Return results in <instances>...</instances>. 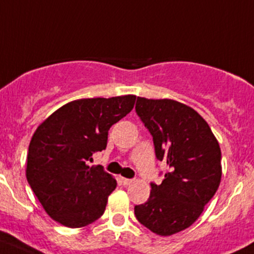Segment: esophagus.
<instances>
[{
  "label": "esophagus",
  "mask_w": 254,
  "mask_h": 254,
  "mask_svg": "<svg viewBox=\"0 0 254 254\" xmlns=\"http://www.w3.org/2000/svg\"><path fill=\"white\" fill-rule=\"evenodd\" d=\"M122 182H123V185L127 186V185H131L132 182H134V180H132V179H125V177H122Z\"/></svg>",
  "instance_id": "1"
}]
</instances>
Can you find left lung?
<instances>
[{
  "label": "left lung",
  "mask_w": 254,
  "mask_h": 254,
  "mask_svg": "<svg viewBox=\"0 0 254 254\" xmlns=\"http://www.w3.org/2000/svg\"><path fill=\"white\" fill-rule=\"evenodd\" d=\"M135 110L152 135L156 157L167 166L161 184H151L146 202L135 206V216L156 235H175L200 217L217 191L220 145L206 120L176 100L137 97Z\"/></svg>",
  "instance_id": "left-lung-1"
}]
</instances>
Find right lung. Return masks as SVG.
Returning a JSON list of instances; mask_svg holds the SVG:
<instances>
[{"instance_id":"right-lung-1","label":"right lung","mask_w":254,"mask_h":254,"mask_svg":"<svg viewBox=\"0 0 254 254\" xmlns=\"http://www.w3.org/2000/svg\"><path fill=\"white\" fill-rule=\"evenodd\" d=\"M135 95L88 98L68 103L34 131L26 176L44 211L58 223L79 228L104 213L117 180L103 166H89L107 147L108 131L129 114Z\"/></svg>"}]
</instances>
